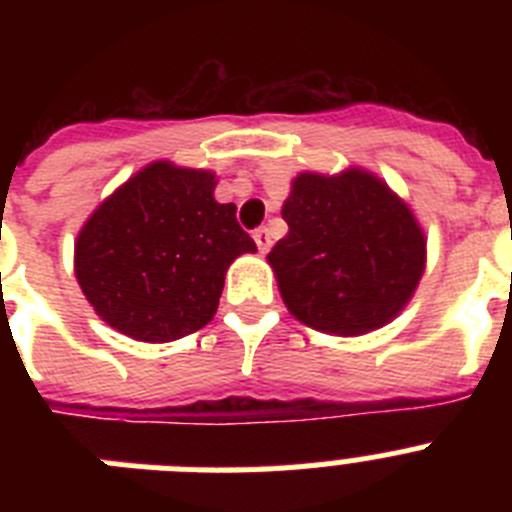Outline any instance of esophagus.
Masks as SVG:
<instances>
[{"label":"esophagus","mask_w":512,"mask_h":512,"mask_svg":"<svg viewBox=\"0 0 512 512\" xmlns=\"http://www.w3.org/2000/svg\"><path fill=\"white\" fill-rule=\"evenodd\" d=\"M253 241H256V246H259V253H266V251H269V248H271L269 230H266V228L253 230Z\"/></svg>","instance_id":"1"}]
</instances>
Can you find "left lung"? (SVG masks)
Here are the masks:
<instances>
[{
    "mask_svg": "<svg viewBox=\"0 0 512 512\" xmlns=\"http://www.w3.org/2000/svg\"><path fill=\"white\" fill-rule=\"evenodd\" d=\"M289 233L271 248L287 310L336 336H361L408 305L425 269L410 207L364 169L300 174L282 207Z\"/></svg>",
    "mask_w": 512,
    "mask_h": 512,
    "instance_id": "1",
    "label": "left lung"
}]
</instances>
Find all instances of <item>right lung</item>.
Masks as SVG:
<instances>
[{
    "label": "right lung",
    "instance_id": "1",
    "mask_svg": "<svg viewBox=\"0 0 512 512\" xmlns=\"http://www.w3.org/2000/svg\"><path fill=\"white\" fill-rule=\"evenodd\" d=\"M215 174L156 161L92 212L76 238L74 269L99 318L125 336L169 343L205 328L225 271L256 251L215 202Z\"/></svg>",
    "mask_w": 512,
    "mask_h": 512
}]
</instances>
